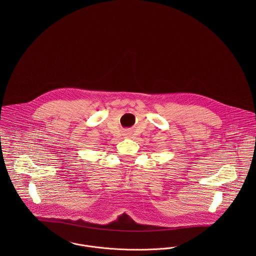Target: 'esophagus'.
<instances>
[{
  "mask_svg": "<svg viewBox=\"0 0 256 256\" xmlns=\"http://www.w3.org/2000/svg\"><path fill=\"white\" fill-rule=\"evenodd\" d=\"M125 135H126L127 137H129V136H130V133H129V132H126V134H125Z\"/></svg>",
  "mask_w": 256,
  "mask_h": 256,
  "instance_id": "34e87169",
  "label": "esophagus"
}]
</instances>
